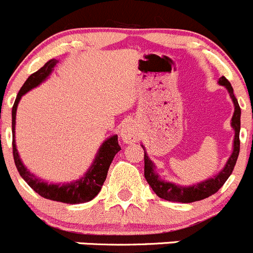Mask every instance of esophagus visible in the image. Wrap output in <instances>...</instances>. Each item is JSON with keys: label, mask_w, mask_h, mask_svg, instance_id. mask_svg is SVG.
Wrapping results in <instances>:
<instances>
[{"label": "esophagus", "mask_w": 253, "mask_h": 253, "mask_svg": "<svg viewBox=\"0 0 253 253\" xmlns=\"http://www.w3.org/2000/svg\"><path fill=\"white\" fill-rule=\"evenodd\" d=\"M120 136L124 142L132 143L138 138V131L132 122H127V124L122 125L121 129H120Z\"/></svg>", "instance_id": "34e87169"}]
</instances>
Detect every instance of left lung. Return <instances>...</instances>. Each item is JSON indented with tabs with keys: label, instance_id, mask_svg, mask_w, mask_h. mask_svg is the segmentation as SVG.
I'll use <instances>...</instances> for the list:
<instances>
[{
	"label": "left lung",
	"instance_id": "left-lung-1",
	"mask_svg": "<svg viewBox=\"0 0 253 253\" xmlns=\"http://www.w3.org/2000/svg\"><path fill=\"white\" fill-rule=\"evenodd\" d=\"M221 86H225L227 88L228 93H230L231 98H232L233 106H235V112L232 116V122L231 126L235 129V140H233V150L232 155L230 156L228 161L226 162L223 169L219 171L214 177H211L209 180H205L202 182L197 183L193 186H178L174 185L172 182H166V181L161 180L160 176L156 173L155 165L153 162L148 159L147 153H146L145 147L142 146L143 151H145V177L147 180L148 185L153 190V192L159 197L167 200V201L172 202H182V204H190V202L200 201L204 198L210 197L211 195L216 193L219 188L222 187L223 183L227 181L230 174L232 173L233 169H235L236 161H237L238 153H240V128H241V108L238 106L237 98L233 94V88L231 86L230 82L227 81L226 77H221L218 81Z\"/></svg>",
	"mask_w": 253,
	"mask_h": 253
}]
</instances>
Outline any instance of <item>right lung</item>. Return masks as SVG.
Instances as JSON below:
<instances>
[{"label": "right lung", "instance_id": "1", "mask_svg": "<svg viewBox=\"0 0 253 253\" xmlns=\"http://www.w3.org/2000/svg\"><path fill=\"white\" fill-rule=\"evenodd\" d=\"M58 61L52 58L48 62L43 65V67L40 68L35 73H32L23 86L21 87L20 92L17 93L15 103L12 107V151H13V160H15V165L17 167V171L20 172L21 177L28 183L35 192L39 193L42 197L47 198V200H52V201L63 202V204H84V202L91 201L92 198H94L98 195V192L102 188L103 182H105L106 177H107L108 169L112 162L113 157L120 150L119 138L117 134L111 136L110 138L105 141L101 145L100 150H98L96 159H94L93 164L88 169V171L84 173V177H81L80 180L75 181L71 183H63V185H49V183L44 182L41 178L35 176L34 173H31L25 165L22 164L20 159V155L16 148V141H15V126H16V111H17L18 102H20L21 97L26 92L30 89L35 88L39 86L41 82H43L47 77L51 75L53 71V67L56 66Z\"/></svg>", "mask_w": 253, "mask_h": 253}]
</instances>
